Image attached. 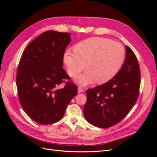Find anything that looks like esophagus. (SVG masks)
<instances>
[{"label": "esophagus", "mask_w": 157, "mask_h": 157, "mask_svg": "<svg viewBox=\"0 0 157 157\" xmlns=\"http://www.w3.org/2000/svg\"><path fill=\"white\" fill-rule=\"evenodd\" d=\"M84 92L83 88H82L81 87H78V94L81 93V92Z\"/></svg>", "instance_id": "1"}]
</instances>
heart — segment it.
<instances>
[{"label": "heart", "instance_id": "1", "mask_svg": "<svg viewBox=\"0 0 157 157\" xmlns=\"http://www.w3.org/2000/svg\"><path fill=\"white\" fill-rule=\"evenodd\" d=\"M125 57L124 47L118 42L102 37H92L76 44L74 52L66 51L63 60L69 75L76 77L84 69L86 71L75 79L84 86L97 81L108 82L118 73Z\"/></svg>", "mask_w": 157, "mask_h": 157}]
</instances>
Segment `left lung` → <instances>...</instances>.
I'll use <instances>...</instances> for the list:
<instances>
[{
  "instance_id": "left-lung-1",
  "label": "left lung",
  "mask_w": 157,
  "mask_h": 157,
  "mask_svg": "<svg viewBox=\"0 0 157 157\" xmlns=\"http://www.w3.org/2000/svg\"><path fill=\"white\" fill-rule=\"evenodd\" d=\"M140 86L138 61L126 46V58L122 68L110 80L86 91L83 113L90 124L107 128L121 122L136 103Z\"/></svg>"
}]
</instances>
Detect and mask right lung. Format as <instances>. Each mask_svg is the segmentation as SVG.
Listing matches in <instances>:
<instances>
[{"label":"right lung","mask_w":157,"mask_h":157,"mask_svg":"<svg viewBox=\"0 0 157 157\" xmlns=\"http://www.w3.org/2000/svg\"><path fill=\"white\" fill-rule=\"evenodd\" d=\"M70 34L55 31L42 33L27 46L17 68L16 85L23 110L40 124H50L63 118L77 87L62 68L63 55L71 42Z\"/></svg>","instance_id":"add662e5"}]
</instances>
